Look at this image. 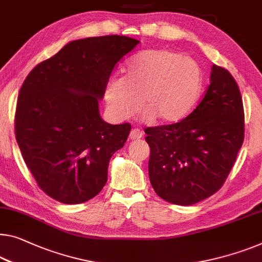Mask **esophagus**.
I'll return each instance as SVG.
<instances>
[{
  "instance_id": "esophagus-1",
  "label": "esophagus",
  "mask_w": 262,
  "mask_h": 262,
  "mask_svg": "<svg viewBox=\"0 0 262 262\" xmlns=\"http://www.w3.org/2000/svg\"><path fill=\"white\" fill-rule=\"evenodd\" d=\"M142 136H143V133L140 129H138V128H134V129L130 130V134H129L130 140H139L141 139Z\"/></svg>"
}]
</instances>
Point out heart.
Returning <instances> with one entry per match:
<instances>
[{
    "mask_svg": "<svg viewBox=\"0 0 262 262\" xmlns=\"http://www.w3.org/2000/svg\"><path fill=\"white\" fill-rule=\"evenodd\" d=\"M202 92V72L193 58L169 49H148L133 56L124 76H113L104 100L116 120L144 111V119L161 123L182 120L196 106Z\"/></svg>",
    "mask_w": 262,
    "mask_h": 262,
    "instance_id": "heart-1",
    "label": "heart"
}]
</instances>
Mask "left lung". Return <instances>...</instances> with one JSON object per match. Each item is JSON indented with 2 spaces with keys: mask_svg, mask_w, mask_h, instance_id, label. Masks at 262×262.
<instances>
[{
  "mask_svg": "<svg viewBox=\"0 0 262 262\" xmlns=\"http://www.w3.org/2000/svg\"><path fill=\"white\" fill-rule=\"evenodd\" d=\"M144 133L155 193L174 205L198 204L221 188L244 143L239 85L227 69L214 64L204 99L189 115Z\"/></svg>",
  "mask_w": 262,
  "mask_h": 262,
  "instance_id": "1",
  "label": "left lung"
}]
</instances>
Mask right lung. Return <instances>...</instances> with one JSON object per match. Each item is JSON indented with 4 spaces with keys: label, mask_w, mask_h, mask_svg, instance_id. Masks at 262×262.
Here are the masks:
<instances>
[{
    "label": "right lung",
    "mask_w": 262,
    "mask_h": 262,
    "mask_svg": "<svg viewBox=\"0 0 262 262\" xmlns=\"http://www.w3.org/2000/svg\"><path fill=\"white\" fill-rule=\"evenodd\" d=\"M138 45L120 35L69 42L23 81L15 136L37 186L54 200L82 204L106 185L109 160L132 126L104 122L99 100L113 70Z\"/></svg>",
    "instance_id": "add662e5"
}]
</instances>
